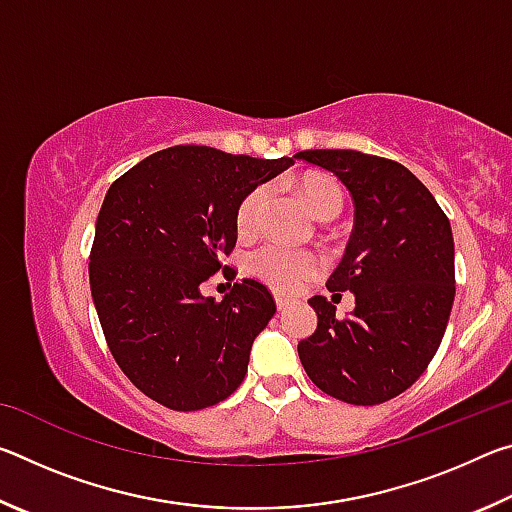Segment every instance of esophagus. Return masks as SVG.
<instances>
[{"instance_id":"34e87169","label":"esophagus","mask_w":512,"mask_h":512,"mask_svg":"<svg viewBox=\"0 0 512 512\" xmlns=\"http://www.w3.org/2000/svg\"><path fill=\"white\" fill-rule=\"evenodd\" d=\"M275 305H277V309L284 311V309L289 307V300H287V298H282V296H275Z\"/></svg>"}]
</instances>
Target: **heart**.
<instances>
[{"label":"heart","instance_id":"1","mask_svg":"<svg viewBox=\"0 0 512 512\" xmlns=\"http://www.w3.org/2000/svg\"><path fill=\"white\" fill-rule=\"evenodd\" d=\"M302 196L320 221H332L343 210L341 187L329 176H309L302 183ZM268 203H271V189L266 185L253 187L241 198L237 207L239 235H255L262 228ZM318 271L320 259L314 253L282 244H266L250 257V273L280 293H296Z\"/></svg>","mask_w":512,"mask_h":512}]
</instances>
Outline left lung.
Instances as JSON below:
<instances>
[{
  "label": "left lung",
  "instance_id": "obj_1",
  "mask_svg": "<svg viewBox=\"0 0 512 512\" xmlns=\"http://www.w3.org/2000/svg\"><path fill=\"white\" fill-rule=\"evenodd\" d=\"M296 158L332 171L352 196V237L327 289L352 291L357 305L336 318L325 296L309 300L318 325L298 343L302 368L341 402H388L418 381L443 341L456 293L452 225L400 162L345 149Z\"/></svg>",
  "mask_w": 512,
  "mask_h": 512
}]
</instances>
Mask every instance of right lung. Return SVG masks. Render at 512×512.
Returning <instances> with one entry per match:
<instances>
[{
    "mask_svg": "<svg viewBox=\"0 0 512 512\" xmlns=\"http://www.w3.org/2000/svg\"><path fill=\"white\" fill-rule=\"evenodd\" d=\"M293 158L259 160L210 146H171L110 185L90 250V289L124 375L162 406L198 411L246 377L255 336L275 314L262 282L232 284L221 302L201 284L237 244V207Z\"/></svg>",
    "mask_w": 512,
    "mask_h": 512,
    "instance_id": "obj_1",
    "label": "right lung"
}]
</instances>
